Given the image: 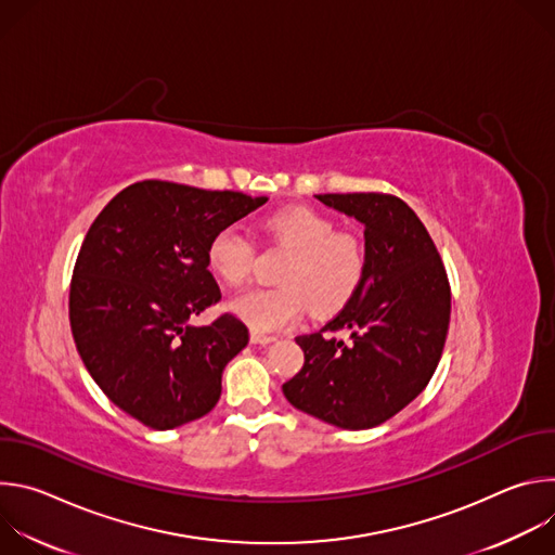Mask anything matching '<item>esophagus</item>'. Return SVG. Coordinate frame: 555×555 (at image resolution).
Instances as JSON below:
<instances>
[{
	"label": "esophagus",
	"instance_id": "34e87169",
	"mask_svg": "<svg viewBox=\"0 0 555 555\" xmlns=\"http://www.w3.org/2000/svg\"><path fill=\"white\" fill-rule=\"evenodd\" d=\"M250 340H253V345H270V343H274L276 338L270 336V334H261V332H255V330H253Z\"/></svg>",
	"mask_w": 555,
	"mask_h": 555
}]
</instances>
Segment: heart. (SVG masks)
Wrapping results in <instances>:
<instances>
[{"instance_id": "b5f03b06", "label": "heart", "mask_w": 555, "mask_h": 555, "mask_svg": "<svg viewBox=\"0 0 555 555\" xmlns=\"http://www.w3.org/2000/svg\"><path fill=\"white\" fill-rule=\"evenodd\" d=\"M272 240L289 250L276 281L230 300V311L255 332L272 334L294 325L305 305L313 313L343 309L358 292L366 270V248L353 232L338 230L330 215L305 206L266 219ZM250 236L236 225L221 228L206 246V266L223 285L240 287L253 270Z\"/></svg>"}]
</instances>
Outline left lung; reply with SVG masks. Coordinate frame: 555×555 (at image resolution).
Masks as SVG:
<instances>
[{
    "instance_id": "obj_1",
    "label": "left lung",
    "mask_w": 555,
    "mask_h": 555,
    "mask_svg": "<svg viewBox=\"0 0 555 555\" xmlns=\"http://www.w3.org/2000/svg\"><path fill=\"white\" fill-rule=\"evenodd\" d=\"M364 225L358 292L321 332L298 336L302 369L283 384L292 406L347 430L384 424L430 382L450 325V283L426 225L384 193L315 195ZM338 331L349 339H338Z\"/></svg>"
}]
</instances>
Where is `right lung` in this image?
<instances>
[{
    "mask_svg": "<svg viewBox=\"0 0 555 555\" xmlns=\"http://www.w3.org/2000/svg\"><path fill=\"white\" fill-rule=\"evenodd\" d=\"M268 197L144 180L122 189L94 219L69 283V327L86 369L107 398L153 430L210 413L225 364L248 327L223 313L206 246Z\"/></svg>",
    "mask_w": 555,
    "mask_h": 555,
    "instance_id": "1",
    "label": "right lung"
}]
</instances>
